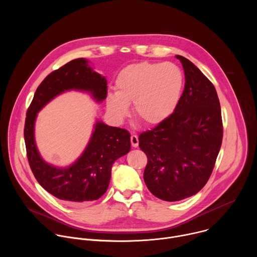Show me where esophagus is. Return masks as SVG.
<instances>
[{"mask_svg": "<svg viewBox=\"0 0 257 257\" xmlns=\"http://www.w3.org/2000/svg\"><path fill=\"white\" fill-rule=\"evenodd\" d=\"M130 141H131V145L133 146V148H137L138 143H139V140H138V136H137V135L132 134L131 137H130Z\"/></svg>", "mask_w": 257, "mask_h": 257, "instance_id": "esophagus-1", "label": "esophagus"}]
</instances>
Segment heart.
I'll return each instance as SVG.
<instances>
[{
  "instance_id": "heart-1",
  "label": "heart",
  "mask_w": 257,
  "mask_h": 257,
  "mask_svg": "<svg viewBox=\"0 0 257 257\" xmlns=\"http://www.w3.org/2000/svg\"><path fill=\"white\" fill-rule=\"evenodd\" d=\"M184 75L173 63L141 62L123 68L115 80L116 92L106 95L108 112L122 120L133 103L136 118L153 126L166 121L179 104Z\"/></svg>"
}]
</instances>
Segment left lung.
<instances>
[{
    "label": "left lung",
    "instance_id": "8db88e82",
    "mask_svg": "<svg viewBox=\"0 0 257 257\" xmlns=\"http://www.w3.org/2000/svg\"><path fill=\"white\" fill-rule=\"evenodd\" d=\"M185 73L184 90L175 112L139 135L148 157L146 187L158 198L179 201L206 184L222 145L223 121L216 90L188 59L176 56Z\"/></svg>",
    "mask_w": 257,
    "mask_h": 257
}]
</instances>
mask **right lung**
I'll return each mask as SVG.
<instances>
[{"instance_id": "obj_1", "label": "right lung", "mask_w": 257, "mask_h": 257, "mask_svg": "<svg viewBox=\"0 0 257 257\" xmlns=\"http://www.w3.org/2000/svg\"><path fill=\"white\" fill-rule=\"evenodd\" d=\"M69 89L89 91L97 101L107 95L105 78L92 71L85 59L68 62L50 73L36 88L26 112L24 141L30 169L40 185L61 200L81 203L96 200L105 193L114 162L130 151V133L97 122L86 150L75 164L59 169L44 162L34 142L36 114L52 98Z\"/></svg>"}]
</instances>
